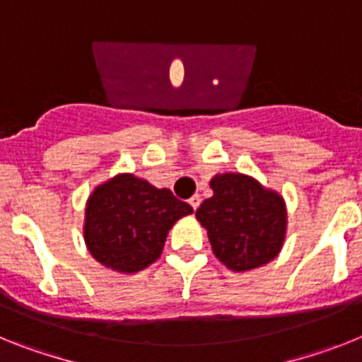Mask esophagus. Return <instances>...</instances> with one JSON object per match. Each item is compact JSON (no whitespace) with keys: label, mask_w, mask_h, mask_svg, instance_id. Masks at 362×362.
Wrapping results in <instances>:
<instances>
[{"label":"esophagus","mask_w":362,"mask_h":362,"mask_svg":"<svg viewBox=\"0 0 362 362\" xmlns=\"http://www.w3.org/2000/svg\"><path fill=\"white\" fill-rule=\"evenodd\" d=\"M188 203H190L192 209L197 210V206H199V204H201V197L196 194V196H192V197H190V201H188Z\"/></svg>","instance_id":"esophagus-1"}]
</instances>
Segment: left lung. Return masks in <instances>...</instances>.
Here are the masks:
<instances>
[{
    "mask_svg": "<svg viewBox=\"0 0 362 362\" xmlns=\"http://www.w3.org/2000/svg\"><path fill=\"white\" fill-rule=\"evenodd\" d=\"M214 196L204 199L196 217L209 232L221 263L248 272L270 263L286 235L284 199L245 174H217L210 181Z\"/></svg>",
    "mask_w": 362,
    "mask_h": 362,
    "instance_id": "1",
    "label": "left lung"
}]
</instances>
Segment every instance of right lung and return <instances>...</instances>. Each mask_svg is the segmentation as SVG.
<instances>
[{"label": "right lung", "mask_w": 362, "mask_h": 362, "mask_svg": "<svg viewBox=\"0 0 362 362\" xmlns=\"http://www.w3.org/2000/svg\"><path fill=\"white\" fill-rule=\"evenodd\" d=\"M168 188L134 174H117L94 188L85 209L83 235L92 257L110 270L136 274L156 263L168 230L192 214Z\"/></svg>", "instance_id": "add662e5"}]
</instances>
